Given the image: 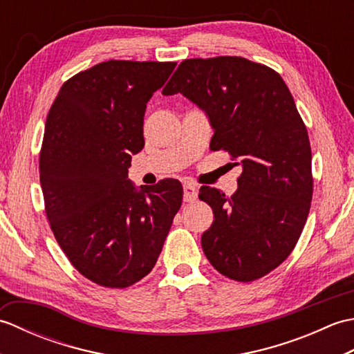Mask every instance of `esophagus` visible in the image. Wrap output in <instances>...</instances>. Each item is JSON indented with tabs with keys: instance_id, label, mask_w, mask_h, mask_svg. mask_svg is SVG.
<instances>
[{
	"instance_id": "1",
	"label": "esophagus",
	"mask_w": 354,
	"mask_h": 354,
	"mask_svg": "<svg viewBox=\"0 0 354 354\" xmlns=\"http://www.w3.org/2000/svg\"><path fill=\"white\" fill-rule=\"evenodd\" d=\"M198 199V189L192 184H184V201L194 202Z\"/></svg>"
}]
</instances>
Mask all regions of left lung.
<instances>
[{
    "label": "left lung",
    "instance_id": "8db88e82",
    "mask_svg": "<svg viewBox=\"0 0 354 354\" xmlns=\"http://www.w3.org/2000/svg\"><path fill=\"white\" fill-rule=\"evenodd\" d=\"M183 94L205 112L213 150H227L242 167L231 198L199 190L213 208L201 243L214 269L252 281L280 266L295 248L313 193L309 135L278 73L245 57L187 59L164 95Z\"/></svg>",
    "mask_w": 354,
    "mask_h": 354
}]
</instances>
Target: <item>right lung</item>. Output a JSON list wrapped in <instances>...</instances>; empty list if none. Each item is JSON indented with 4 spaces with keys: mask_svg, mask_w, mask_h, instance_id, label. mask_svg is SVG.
<instances>
[{
    "mask_svg": "<svg viewBox=\"0 0 354 354\" xmlns=\"http://www.w3.org/2000/svg\"><path fill=\"white\" fill-rule=\"evenodd\" d=\"M176 62L108 61L66 80L45 123L39 178L50 227L79 272L127 288L160 257L183 185L127 179L145 147L146 104Z\"/></svg>",
    "mask_w": 354,
    "mask_h": 354,
    "instance_id": "1",
    "label": "right lung"
}]
</instances>
